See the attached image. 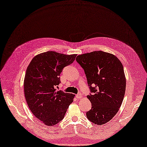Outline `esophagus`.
<instances>
[{
  "label": "esophagus",
  "instance_id": "1",
  "mask_svg": "<svg viewBox=\"0 0 147 147\" xmlns=\"http://www.w3.org/2000/svg\"><path fill=\"white\" fill-rule=\"evenodd\" d=\"M76 97L77 98H79V99H80V98H82V94H81V93H78V94H77V95H76Z\"/></svg>",
  "mask_w": 147,
  "mask_h": 147
}]
</instances>
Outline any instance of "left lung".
I'll return each instance as SVG.
<instances>
[{
	"label": "left lung",
	"instance_id": "left-lung-1",
	"mask_svg": "<svg viewBox=\"0 0 147 147\" xmlns=\"http://www.w3.org/2000/svg\"><path fill=\"white\" fill-rule=\"evenodd\" d=\"M76 60L85 71L92 93L87 96L92 109L86 117L97 125L107 123L117 114L125 94L123 65L116 56L100 51L79 55Z\"/></svg>",
	"mask_w": 147,
	"mask_h": 147
}]
</instances>
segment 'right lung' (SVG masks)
Segmentation results:
<instances>
[{"label":"right lung","mask_w":147,"mask_h":147,"mask_svg":"<svg viewBox=\"0 0 147 147\" xmlns=\"http://www.w3.org/2000/svg\"><path fill=\"white\" fill-rule=\"evenodd\" d=\"M76 54L48 51L35 55L27 67L24 92L27 104L35 116L46 126L63 119L74 94L57 91L63 68L73 63Z\"/></svg>","instance_id":"obj_1"}]
</instances>
